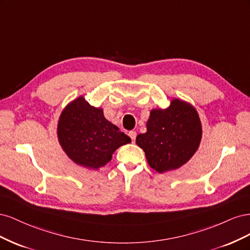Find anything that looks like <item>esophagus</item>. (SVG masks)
I'll return each instance as SVG.
<instances>
[{
	"instance_id": "34e87169",
	"label": "esophagus",
	"mask_w": 250,
	"mask_h": 250,
	"mask_svg": "<svg viewBox=\"0 0 250 250\" xmlns=\"http://www.w3.org/2000/svg\"><path fill=\"white\" fill-rule=\"evenodd\" d=\"M128 135H129V137H130L131 141L134 142V141H135V138H137V132L131 130V131H129V133H128Z\"/></svg>"
}]
</instances>
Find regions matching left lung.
Returning a JSON list of instances; mask_svg holds the SVG:
<instances>
[{"mask_svg":"<svg viewBox=\"0 0 250 250\" xmlns=\"http://www.w3.org/2000/svg\"><path fill=\"white\" fill-rule=\"evenodd\" d=\"M202 137L197 110L190 103L173 99L166 109H152L147 132L137 137L149 166L158 173L175 170L197 151Z\"/></svg>","mask_w":250,"mask_h":250,"instance_id":"8db88e82","label":"left lung"}]
</instances>
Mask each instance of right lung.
I'll return each mask as SVG.
<instances>
[{
  "label": "right lung",
  "mask_w": 250,
  "mask_h": 250,
  "mask_svg": "<svg viewBox=\"0 0 250 250\" xmlns=\"http://www.w3.org/2000/svg\"><path fill=\"white\" fill-rule=\"evenodd\" d=\"M57 135L60 146L74 163L94 170L106 165L119 147L131 142L105 119L102 108L89 105L82 96L62 110Z\"/></svg>",
  "instance_id": "add662e5"
}]
</instances>
